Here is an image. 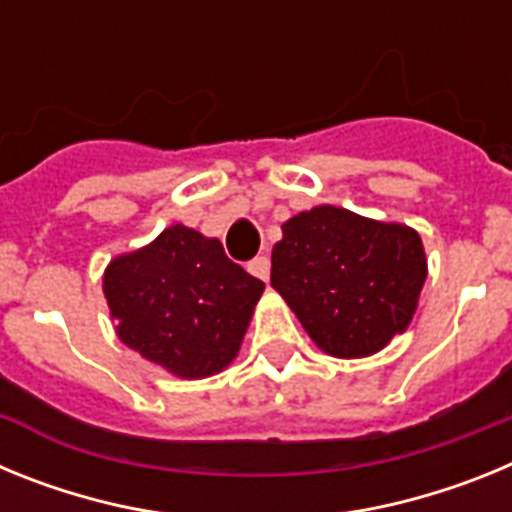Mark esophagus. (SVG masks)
<instances>
[{
  "label": "esophagus",
  "instance_id": "34e87169",
  "mask_svg": "<svg viewBox=\"0 0 512 512\" xmlns=\"http://www.w3.org/2000/svg\"><path fill=\"white\" fill-rule=\"evenodd\" d=\"M269 269H271V264H269V259H266V256H256V259L248 264V271H251L253 277L264 279V282H269Z\"/></svg>",
  "mask_w": 512,
  "mask_h": 512
}]
</instances>
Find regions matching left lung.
I'll return each mask as SVG.
<instances>
[{"mask_svg": "<svg viewBox=\"0 0 512 512\" xmlns=\"http://www.w3.org/2000/svg\"><path fill=\"white\" fill-rule=\"evenodd\" d=\"M425 277L413 228L333 205L289 217L271 251V287L318 348L338 359L377 354L408 328Z\"/></svg>", "mask_w": 512, "mask_h": 512, "instance_id": "left-lung-1", "label": "left lung"}]
</instances>
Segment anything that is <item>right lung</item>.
Returning <instances> with one entry per match:
<instances>
[{"mask_svg": "<svg viewBox=\"0 0 512 512\" xmlns=\"http://www.w3.org/2000/svg\"><path fill=\"white\" fill-rule=\"evenodd\" d=\"M261 292L264 282L233 264L223 243L187 225L104 271L120 341L182 379L212 377L238 356Z\"/></svg>", "mask_w": 512, "mask_h": 512, "instance_id": "right-lung-1", "label": "right lung"}]
</instances>
